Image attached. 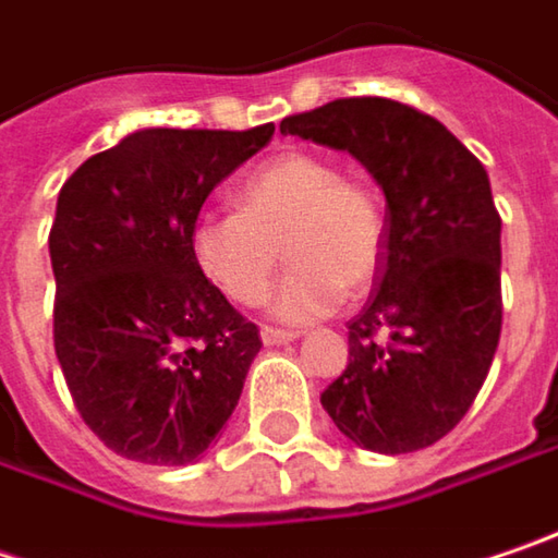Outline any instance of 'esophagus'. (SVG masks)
Instances as JSON below:
<instances>
[{
	"label": "esophagus",
	"instance_id": "1",
	"mask_svg": "<svg viewBox=\"0 0 558 558\" xmlns=\"http://www.w3.org/2000/svg\"><path fill=\"white\" fill-rule=\"evenodd\" d=\"M293 338H296L293 331H283V328H275V325H265V328H262V341L268 347L287 344V341H293Z\"/></svg>",
	"mask_w": 558,
	"mask_h": 558
}]
</instances>
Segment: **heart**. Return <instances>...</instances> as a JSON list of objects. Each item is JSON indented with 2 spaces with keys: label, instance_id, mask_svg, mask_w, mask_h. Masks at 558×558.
I'll return each mask as SVG.
<instances>
[{
  "label": "heart",
  "instance_id": "1",
  "mask_svg": "<svg viewBox=\"0 0 558 558\" xmlns=\"http://www.w3.org/2000/svg\"><path fill=\"white\" fill-rule=\"evenodd\" d=\"M287 258L271 310L283 322H315L363 293L381 268L385 211L378 195L322 154L287 150L240 182V208L195 217L192 252L202 271L240 306H258Z\"/></svg>",
  "mask_w": 558,
  "mask_h": 558
}]
</instances>
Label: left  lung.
<instances>
[{
  "label": "left lung",
  "instance_id": "8db88e82",
  "mask_svg": "<svg viewBox=\"0 0 558 558\" xmlns=\"http://www.w3.org/2000/svg\"><path fill=\"white\" fill-rule=\"evenodd\" d=\"M353 154L385 192V252L347 322V369L322 408L350 442L404 454L471 410L502 331V217L483 163L439 119L385 97H341L280 122Z\"/></svg>",
  "mask_w": 558,
  "mask_h": 558
}]
</instances>
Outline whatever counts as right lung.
<instances>
[{
	"label": "right lung",
	"mask_w": 558,
	"mask_h": 558,
	"mask_svg": "<svg viewBox=\"0 0 558 558\" xmlns=\"http://www.w3.org/2000/svg\"><path fill=\"white\" fill-rule=\"evenodd\" d=\"M271 135L275 122L132 132L59 192L52 344L87 429L129 461H195L240 401L262 338L205 278L192 227Z\"/></svg>",
	"instance_id": "obj_1"
}]
</instances>
